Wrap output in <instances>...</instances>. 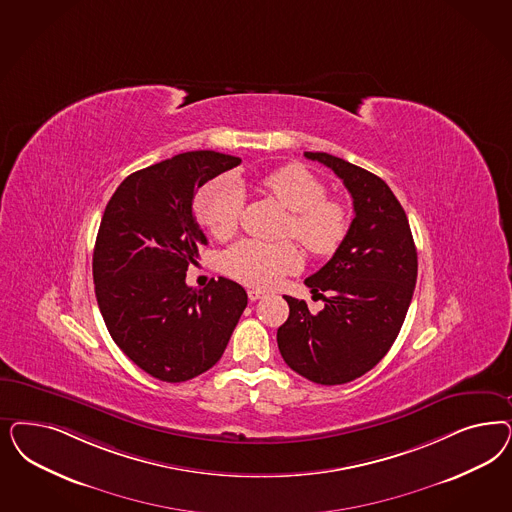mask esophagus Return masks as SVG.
<instances>
[{"label": "esophagus", "mask_w": 512, "mask_h": 512, "mask_svg": "<svg viewBox=\"0 0 512 512\" xmlns=\"http://www.w3.org/2000/svg\"><path fill=\"white\" fill-rule=\"evenodd\" d=\"M260 297H264V292L254 290V288H252V290H248V299H250V301H258Z\"/></svg>", "instance_id": "esophagus-1"}]
</instances>
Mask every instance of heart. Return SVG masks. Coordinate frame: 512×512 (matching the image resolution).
Returning <instances> with one entry per match:
<instances>
[{
  "label": "heart",
  "instance_id": "heart-1",
  "mask_svg": "<svg viewBox=\"0 0 512 512\" xmlns=\"http://www.w3.org/2000/svg\"><path fill=\"white\" fill-rule=\"evenodd\" d=\"M262 188L290 211L284 235H292L314 256H330L345 241L348 213L343 203L326 198V186L313 171L303 165H284L267 173ZM243 205V194L230 177L211 181L201 188L196 199L198 220L215 235L226 239L237 230ZM301 254L294 243H260L239 241L228 248L224 271L248 286L267 288L282 275L297 271Z\"/></svg>",
  "mask_w": 512,
  "mask_h": 512
}]
</instances>
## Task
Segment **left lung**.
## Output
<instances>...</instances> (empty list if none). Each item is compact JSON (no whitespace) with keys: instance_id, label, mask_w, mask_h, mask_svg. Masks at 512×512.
I'll return each mask as SVG.
<instances>
[{"instance_id":"1","label":"left lung","mask_w":512,"mask_h":512,"mask_svg":"<svg viewBox=\"0 0 512 512\" xmlns=\"http://www.w3.org/2000/svg\"><path fill=\"white\" fill-rule=\"evenodd\" d=\"M305 156L347 186L354 218L330 262L305 279L324 309L313 314L303 299L284 296L290 316L277 343L301 377L333 386L365 375L394 345L413 299L418 258L407 215L386 182L326 152Z\"/></svg>"}]
</instances>
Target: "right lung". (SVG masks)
Masks as SVG:
<instances>
[{"label": "right lung", "mask_w": 512, "mask_h": 512, "mask_svg": "<svg viewBox=\"0 0 512 512\" xmlns=\"http://www.w3.org/2000/svg\"><path fill=\"white\" fill-rule=\"evenodd\" d=\"M241 164L215 150L182 152L126 177L99 224L92 273L118 348L154 379L184 382L211 369L247 307L241 284H186L207 237L194 218L198 188Z\"/></svg>", "instance_id": "obj_1"}]
</instances>
